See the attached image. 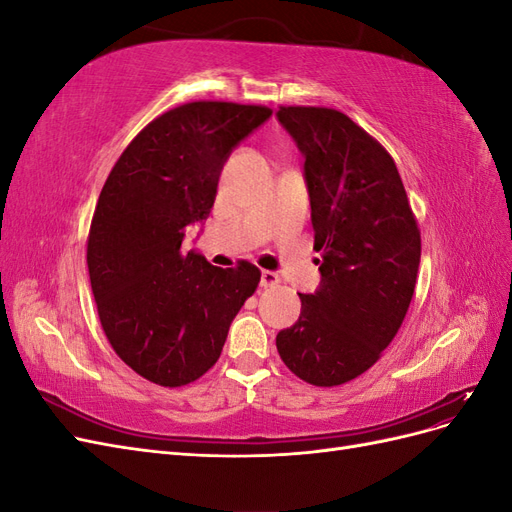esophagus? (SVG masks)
<instances>
[{
  "instance_id": "esophagus-1",
  "label": "esophagus",
  "mask_w": 512,
  "mask_h": 512,
  "mask_svg": "<svg viewBox=\"0 0 512 512\" xmlns=\"http://www.w3.org/2000/svg\"><path fill=\"white\" fill-rule=\"evenodd\" d=\"M280 282H282V277L273 273V271H262L260 273V286L262 288H275Z\"/></svg>"
}]
</instances>
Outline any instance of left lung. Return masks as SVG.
I'll use <instances>...</instances> for the list:
<instances>
[{
    "label": "left lung",
    "instance_id": "8db88e82",
    "mask_svg": "<svg viewBox=\"0 0 512 512\" xmlns=\"http://www.w3.org/2000/svg\"><path fill=\"white\" fill-rule=\"evenodd\" d=\"M305 156L322 282L277 333L282 361L307 384L359 378L404 322L421 262V230L397 166L374 136L327 106H280Z\"/></svg>",
    "mask_w": 512,
    "mask_h": 512
}]
</instances>
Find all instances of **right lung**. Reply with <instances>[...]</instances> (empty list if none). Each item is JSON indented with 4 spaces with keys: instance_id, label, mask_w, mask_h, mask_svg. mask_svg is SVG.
Listing matches in <instances>:
<instances>
[{
    "instance_id": "add662e5",
    "label": "right lung",
    "mask_w": 512,
    "mask_h": 512,
    "mask_svg": "<svg viewBox=\"0 0 512 512\" xmlns=\"http://www.w3.org/2000/svg\"><path fill=\"white\" fill-rule=\"evenodd\" d=\"M269 106L185 102L138 132L108 173L91 218L87 269L100 324L119 359L145 380L177 389L220 359L232 318L252 297V262L213 267L181 252L205 220L222 166Z\"/></svg>"
}]
</instances>
